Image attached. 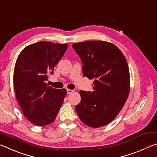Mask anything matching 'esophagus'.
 <instances>
[{
  "mask_svg": "<svg viewBox=\"0 0 157 157\" xmlns=\"http://www.w3.org/2000/svg\"><path fill=\"white\" fill-rule=\"evenodd\" d=\"M74 90H72V89H67V94H71V93H73Z\"/></svg>",
  "mask_w": 157,
  "mask_h": 157,
  "instance_id": "1",
  "label": "esophagus"
}]
</instances>
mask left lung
<instances>
[{"mask_svg":"<svg viewBox=\"0 0 157 157\" xmlns=\"http://www.w3.org/2000/svg\"><path fill=\"white\" fill-rule=\"evenodd\" d=\"M80 57L83 76L94 79V91H80L81 101L75 106L80 120L90 127L110 123L127 100L130 74L127 61L117 47L105 41L74 43Z\"/></svg>","mask_w":157,"mask_h":157,"instance_id":"8db88e82","label":"left lung"}]
</instances>
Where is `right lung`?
I'll list each match as a JSON object with an SVG mask.
<instances>
[{"mask_svg":"<svg viewBox=\"0 0 157 157\" xmlns=\"http://www.w3.org/2000/svg\"><path fill=\"white\" fill-rule=\"evenodd\" d=\"M68 47L38 42L25 47L17 59L13 76L16 98L25 117L35 125L53 122L63 103L66 89H54L46 81Z\"/></svg>","mask_w":157,"mask_h":157,"instance_id":"obj_1","label":"right lung"}]
</instances>
